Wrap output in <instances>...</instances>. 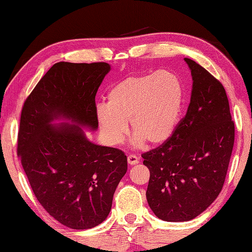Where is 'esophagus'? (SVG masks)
<instances>
[{
	"mask_svg": "<svg viewBox=\"0 0 252 252\" xmlns=\"http://www.w3.org/2000/svg\"><path fill=\"white\" fill-rule=\"evenodd\" d=\"M127 163H129L130 165H135V164L139 163V158L136 157V155L130 154L129 157H127Z\"/></svg>",
	"mask_w": 252,
	"mask_h": 252,
	"instance_id": "34e87169",
	"label": "esophagus"
}]
</instances>
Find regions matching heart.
I'll use <instances>...</instances> for the list:
<instances>
[{
	"label": "heart",
	"instance_id": "obj_1",
	"mask_svg": "<svg viewBox=\"0 0 252 252\" xmlns=\"http://www.w3.org/2000/svg\"><path fill=\"white\" fill-rule=\"evenodd\" d=\"M184 86L167 70L130 76L113 85L107 104L95 110L98 126L109 145H118L127 132V121L135 133L133 143L162 144L171 138L184 106Z\"/></svg>",
	"mask_w": 252,
	"mask_h": 252
}]
</instances>
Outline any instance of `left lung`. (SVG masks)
Masks as SVG:
<instances>
[{
    "label": "left lung",
    "instance_id": "left-lung-1",
    "mask_svg": "<svg viewBox=\"0 0 252 252\" xmlns=\"http://www.w3.org/2000/svg\"><path fill=\"white\" fill-rule=\"evenodd\" d=\"M193 78L185 117L163 144L142 154L150 170L146 199L165 221H189L207 209L225 183L235 123L220 81L189 58Z\"/></svg>",
    "mask_w": 252,
    "mask_h": 252
}]
</instances>
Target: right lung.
Instances as JSON below:
<instances>
[{"mask_svg":"<svg viewBox=\"0 0 252 252\" xmlns=\"http://www.w3.org/2000/svg\"><path fill=\"white\" fill-rule=\"evenodd\" d=\"M107 63H55L25 100L17 154L32 189L63 226L89 229L106 220L127 170L121 150L90 142L82 127L98 129L95 94ZM74 123L57 126L54 120Z\"/></svg>","mask_w":252,"mask_h":252,"instance_id":"add662e5","label":"right lung"}]
</instances>
